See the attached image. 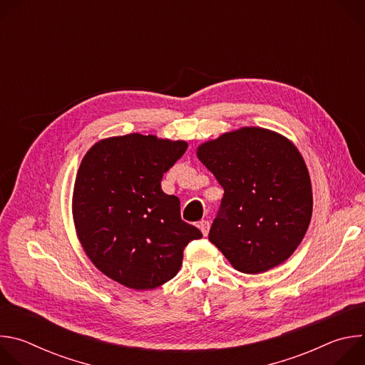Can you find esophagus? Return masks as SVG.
<instances>
[{"instance_id": "obj_1", "label": "esophagus", "mask_w": 365, "mask_h": 365, "mask_svg": "<svg viewBox=\"0 0 365 365\" xmlns=\"http://www.w3.org/2000/svg\"><path fill=\"white\" fill-rule=\"evenodd\" d=\"M197 228L200 230V232L203 234V237H206V235H207V232H210L211 224H210V221H200V222L197 224Z\"/></svg>"}]
</instances>
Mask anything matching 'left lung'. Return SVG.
Masks as SVG:
<instances>
[{
  "instance_id": "obj_1",
  "label": "left lung",
  "mask_w": 365,
  "mask_h": 365,
  "mask_svg": "<svg viewBox=\"0 0 365 365\" xmlns=\"http://www.w3.org/2000/svg\"><path fill=\"white\" fill-rule=\"evenodd\" d=\"M196 155L224 187L210 241L241 273L283 264L302 242L314 207L297 147L276 131L242 127L202 143Z\"/></svg>"
}]
</instances>
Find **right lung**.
<instances>
[{"label": "right lung", "instance_id": "add662e5", "mask_svg": "<svg viewBox=\"0 0 365 365\" xmlns=\"http://www.w3.org/2000/svg\"><path fill=\"white\" fill-rule=\"evenodd\" d=\"M186 148L183 140L133 133L99 140L81 162L72 196L78 240L93 266L125 287L172 280L185 247L202 237L160 185Z\"/></svg>", "mask_w": 365, "mask_h": 365}]
</instances>
